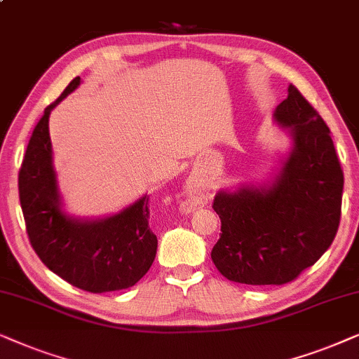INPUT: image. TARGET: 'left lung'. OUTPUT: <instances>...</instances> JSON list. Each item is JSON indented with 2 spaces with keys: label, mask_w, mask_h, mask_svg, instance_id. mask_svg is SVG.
<instances>
[{
  "label": "left lung",
  "mask_w": 359,
  "mask_h": 359,
  "mask_svg": "<svg viewBox=\"0 0 359 359\" xmlns=\"http://www.w3.org/2000/svg\"><path fill=\"white\" fill-rule=\"evenodd\" d=\"M287 92L274 111L292 137L283 169L266 185L215 195L222 233L212 261L233 283H292L328 250L340 224L343 170L330 130L294 85Z\"/></svg>",
  "instance_id": "1"
}]
</instances>
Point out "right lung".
I'll list each match as a JSON object with an SVG mask.
<instances>
[{
  "label": "right lung",
  "instance_id": "obj_1",
  "mask_svg": "<svg viewBox=\"0 0 359 359\" xmlns=\"http://www.w3.org/2000/svg\"><path fill=\"white\" fill-rule=\"evenodd\" d=\"M79 85L75 76L36 124L19 169V202L31 246L52 272L87 292H113L131 287L149 271L157 238L149 228L147 195L98 219H80L62 210L49 114Z\"/></svg>",
  "mask_w": 359,
  "mask_h": 359
}]
</instances>
